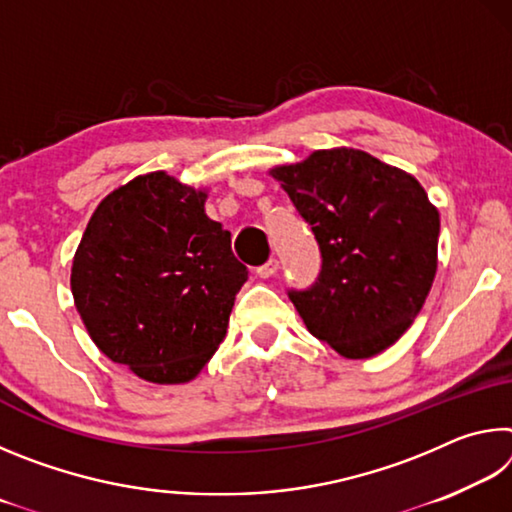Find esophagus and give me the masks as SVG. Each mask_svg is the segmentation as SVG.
<instances>
[{
	"label": "esophagus",
	"mask_w": 512,
	"mask_h": 512,
	"mask_svg": "<svg viewBox=\"0 0 512 512\" xmlns=\"http://www.w3.org/2000/svg\"><path fill=\"white\" fill-rule=\"evenodd\" d=\"M277 268H280V262H277V259L271 257L266 264L257 266V275H259V277H273V275L277 273Z\"/></svg>",
	"instance_id": "obj_1"
}]
</instances>
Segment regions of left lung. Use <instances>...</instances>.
<instances>
[{"label": "left lung", "instance_id": "1", "mask_svg": "<svg viewBox=\"0 0 512 512\" xmlns=\"http://www.w3.org/2000/svg\"><path fill=\"white\" fill-rule=\"evenodd\" d=\"M318 241L320 273L289 291L316 339L345 359L384 352L409 329L438 268L440 216L411 173L357 149L271 169Z\"/></svg>", "mask_w": 512, "mask_h": 512}]
</instances>
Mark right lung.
Masks as SVG:
<instances>
[{
    "instance_id": "obj_1",
    "label": "right lung",
    "mask_w": 512,
    "mask_h": 512,
    "mask_svg": "<svg viewBox=\"0 0 512 512\" xmlns=\"http://www.w3.org/2000/svg\"><path fill=\"white\" fill-rule=\"evenodd\" d=\"M205 198L164 171L137 176L99 203L74 255L72 296L90 339L153 384L203 370L248 280Z\"/></svg>"
}]
</instances>
